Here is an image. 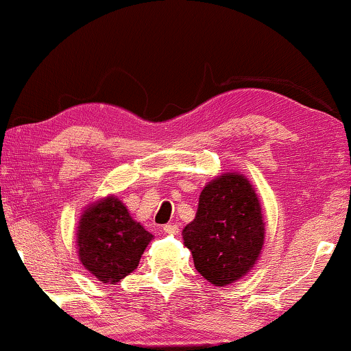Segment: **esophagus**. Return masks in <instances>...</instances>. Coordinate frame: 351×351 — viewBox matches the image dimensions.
Masks as SVG:
<instances>
[{
	"label": "esophagus",
	"mask_w": 351,
	"mask_h": 351,
	"mask_svg": "<svg viewBox=\"0 0 351 351\" xmlns=\"http://www.w3.org/2000/svg\"><path fill=\"white\" fill-rule=\"evenodd\" d=\"M163 232L168 233V234H178L180 232V227L176 223H170V225H165L163 227Z\"/></svg>",
	"instance_id": "34e87169"
}]
</instances>
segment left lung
Segmentation results:
<instances>
[{
    "label": "left lung",
    "mask_w": 351,
    "mask_h": 351,
    "mask_svg": "<svg viewBox=\"0 0 351 351\" xmlns=\"http://www.w3.org/2000/svg\"><path fill=\"white\" fill-rule=\"evenodd\" d=\"M264 237L259 197L239 173H223L206 184L196 217L183 230L197 272L215 287L250 272L263 251Z\"/></svg>",
    "instance_id": "1"
}]
</instances>
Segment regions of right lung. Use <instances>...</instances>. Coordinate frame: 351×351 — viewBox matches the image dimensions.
Wrapping results in <instances>:
<instances>
[{"label":"right lung","instance_id":"1","mask_svg":"<svg viewBox=\"0 0 351 351\" xmlns=\"http://www.w3.org/2000/svg\"><path fill=\"white\" fill-rule=\"evenodd\" d=\"M154 238L117 196L90 204L77 225V254L101 283L114 285L130 275Z\"/></svg>","mask_w":351,"mask_h":351}]
</instances>
